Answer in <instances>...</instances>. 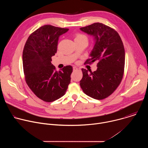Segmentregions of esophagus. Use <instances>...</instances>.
Instances as JSON below:
<instances>
[{
  "mask_svg": "<svg viewBox=\"0 0 148 148\" xmlns=\"http://www.w3.org/2000/svg\"><path fill=\"white\" fill-rule=\"evenodd\" d=\"M78 70V69L77 67H73V70L74 71H76V70Z\"/></svg>",
  "mask_w": 148,
  "mask_h": 148,
  "instance_id": "esophagus-1",
  "label": "esophagus"
}]
</instances>
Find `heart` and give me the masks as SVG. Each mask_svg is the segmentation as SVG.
<instances>
[{
    "label": "heart",
    "mask_w": 148,
    "mask_h": 148,
    "mask_svg": "<svg viewBox=\"0 0 148 148\" xmlns=\"http://www.w3.org/2000/svg\"><path fill=\"white\" fill-rule=\"evenodd\" d=\"M84 38H87V37L86 36H84V34H77L75 37V40L77 39H84Z\"/></svg>",
    "instance_id": "obj_1"
}]
</instances>
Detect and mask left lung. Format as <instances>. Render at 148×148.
I'll return each instance as SVG.
<instances>
[{"instance_id":"1","label":"left lung","mask_w":148,"mask_h":148,"mask_svg":"<svg viewBox=\"0 0 148 148\" xmlns=\"http://www.w3.org/2000/svg\"><path fill=\"white\" fill-rule=\"evenodd\" d=\"M94 37V46L85 63L97 61V69L92 72L82 69L79 85L88 96L102 99L109 97L121 83L125 67V49L119 34L114 29L101 23L80 28Z\"/></svg>"}]
</instances>
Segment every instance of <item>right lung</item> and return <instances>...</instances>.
Wrapping results in <instances>:
<instances>
[{
  "instance_id": "obj_1",
  "label": "right lung",
  "mask_w": 148,
  "mask_h": 148,
  "mask_svg": "<svg viewBox=\"0 0 148 148\" xmlns=\"http://www.w3.org/2000/svg\"><path fill=\"white\" fill-rule=\"evenodd\" d=\"M69 29L45 25L32 33L23 51V66L29 87L40 99L50 102L64 95L71 81L73 67L57 71L51 57L57 53L59 37Z\"/></svg>"
}]
</instances>
